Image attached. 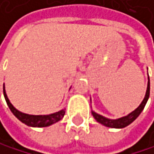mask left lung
I'll list each match as a JSON object with an SVG mask.
<instances>
[{
    "mask_svg": "<svg viewBox=\"0 0 154 154\" xmlns=\"http://www.w3.org/2000/svg\"><path fill=\"white\" fill-rule=\"evenodd\" d=\"M148 75H149V74H148ZM149 78L148 76V86H147V91H146L145 98L142 100V103H140V105L135 110H133L132 112H130L126 116H124V117H121V118H118V119L106 118L103 115L96 113L95 111H93V110L91 111V112H92L93 117L95 118V120L97 121V122L101 124L104 126H107V128H124L128 126V125H130L131 123L134 122V121L137 119V117L143 111L146 103H147V101L149 100Z\"/></svg>",
    "mask_w": 154,
    "mask_h": 154,
    "instance_id": "left-lung-1",
    "label": "left lung"
}]
</instances>
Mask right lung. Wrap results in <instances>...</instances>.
Here are the masks:
<instances>
[{
  "label": "right lung",
  "mask_w": 154,
  "mask_h": 154,
  "mask_svg": "<svg viewBox=\"0 0 154 154\" xmlns=\"http://www.w3.org/2000/svg\"><path fill=\"white\" fill-rule=\"evenodd\" d=\"M4 96L7 105H8L9 109L11 110V112L13 113L15 117L19 121H21L23 124L31 126V128H46V126H50L51 125L57 123L65 115V108L59 110L58 112H54L48 115H29L21 112V111L16 109L12 105L9 99L7 98V95L5 89V84H4Z\"/></svg>",
  "instance_id": "add662e5"
}]
</instances>
